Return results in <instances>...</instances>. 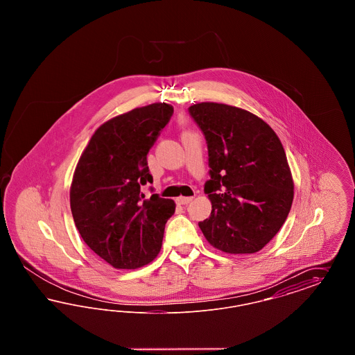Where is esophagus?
I'll return each instance as SVG.
<instances>
[{
	"instance_id": "1",
	"label": "esophagus",
	"mask_w": 355,
	"mask_h": 355,
	"mask_svg": "<svg viewBox=\"0 0 355 355\" xmlns=\"http://www.w3.org/2000/svg\"><path fill=\"white\" fill-rule=\"evenodd\" d=\"M193 198H194V197H178V198H177V202L180 203V205H187V203H190L193 201Z\"/></svg>"
}]
</instances>
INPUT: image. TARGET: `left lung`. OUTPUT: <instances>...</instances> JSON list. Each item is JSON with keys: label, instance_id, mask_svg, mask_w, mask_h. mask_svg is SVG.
Returning a JSON list of instances; mask_svg holds the SVG:
<instances>
[{"label": "left lung", "instance_id": "8db88e82", "mask_svg": "<svg viewBox=\"0 0 355 355\" xmlns=\"http://www.w3.org/2000/svg\"><path fill=\"white\" fill-rule=\"evenodd\" d=\"M189 113L206 138L210 217L198 223L211 246L227 254L263 249L285 223L294 182L275 132L253 113L217 102Z\"/></svg>", "mask_w": 355, "mask_h": 355}]
</instances>
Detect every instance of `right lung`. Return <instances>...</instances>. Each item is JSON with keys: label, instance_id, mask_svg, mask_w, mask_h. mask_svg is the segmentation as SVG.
I'll return each instance as SVG.
<instances>
[{"label": "right lung", "instance_id": "right-lung-1", "mask_svg": "<svg viewBox=\"0 0 355 355\" xmlns=\"http://www.w3.org/2000/svg\"><path fill=\"white\" fill-rule=\"evenodd\" d=\"M173 116L157 102L106 121L92 135L70 186V209L85 243L116 269H137L158 255L173 200L141 186L153 182L146 155Z\"/></svg>", "mask_w": 355, "mask_h": 355}]
</instances>
